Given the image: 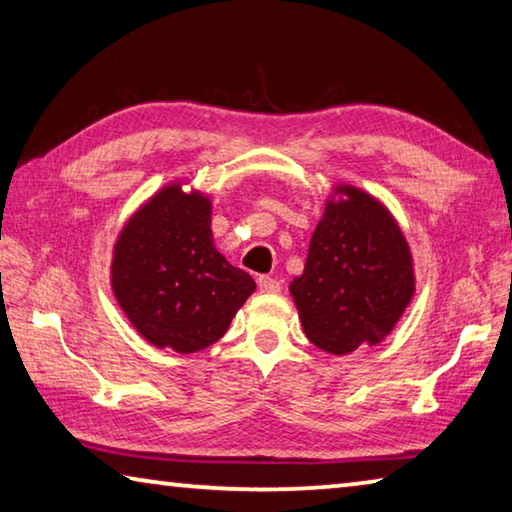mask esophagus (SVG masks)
<instances>
[{"label": "esophagus", "mask_w": 512, "mask_h": 512, "mask_svg": "<svg viewBox=\"0 0 512 512\" xmlns=\"http://www.w3.org/2000/svg\"><path fill=\"white\" fill-rule=\"evenodd\" d=\"M257 286H259V291H262V293H277V291H280V282H277L275 277H268V275H259Z\"/></svg>", "instance_id": "obj_1"}]
</instances>
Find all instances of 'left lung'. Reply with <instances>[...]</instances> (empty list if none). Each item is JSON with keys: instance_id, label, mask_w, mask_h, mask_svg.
<instances>
[{"instance_id": "left-lung-1", "label": "left lung", "mask_w": 512, "mask_h": 512, "mask_svg": "<svg viewBox=\"0 0 512 512\" xmlns=\"http://www.w3.org/2000/svg\"><path fill=\"white\" fill-rule=\"evenodd\" d=\"M327 203L291 295L306 338L329 353L376 345L414 293L410 248L389 212L356 188Z\"/></svg>"}]
</instances>
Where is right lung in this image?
Wrapping results in <instances>:
<instances>
[{"label": "right lung", "mask_w": 512, "mask_h": 512, "mask_svg": "<svg viewBox=\"0 0 512 512\" xmlns=\"http://www.w3.org/2000/svg\"><path fill=\"white\" fill-rule=\"evenodd\" d=\"M111 286L145 340L194 353L224 336L255 280L212 244L210 201L172 185L120 232Z\"/></svg>", "instance_id": "1"}]
</instances>
